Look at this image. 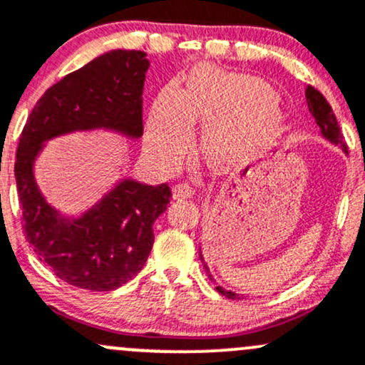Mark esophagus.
<instances>
[{"label":"esophagus","instance_id":"1","mask_svg":"<svg viewBox=\"0 0 365 365\" xmlns=\"http://www.w3.org/2000/svg\"><path fill=\"white\" fill-rule=\"evenodd\" d=\"M194 195V189L189 183H176L173 189V197L175 199H189Z\"/></svg>","mask_w":365,"mask_h":365}]
</instances>
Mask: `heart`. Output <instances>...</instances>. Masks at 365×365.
I'll return each mask as SVG.
<instances>
[{
  "label": "heart",
  "instance_id": "heart-1",
  "mask_svg": "<svg viewBox=\"0 0 365 365\" xmlns=\"http://www.w3.org/2000/svg\"><path fill=\"white\" fill-rule=\"evenodd\" d=\"M282 106L262 78L199 66L178 93L155 98L147 124V149L173 164L190 145V124H204L201 149L218 171L241 168L284 130Z\"/></svg>",
  "mask_w": 365,
  "mask_h": 365
}]
</instances>
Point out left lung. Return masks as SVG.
I'll list each match as a JSON object with an SVG mask.
<instances>
[{"label":"left lung","instance_id":"1","mask_svg":"<svg viewBox=\"0 0 365 365\" xmlns=\"http://www.w3.org/2000/svg\"><path fill=\"white\" fill-rule=\"evenodd\" d=\"M305 97H307V103H308V110L312 112L315 123H317L320 128V135H322L327 142H331L332 145H339L343 152H346V145H345V142H343V135H341V130H339L338 119H336L334 112H332L331 106L327 103V100L324 98V95L320 93L319 90H315V88L308 86L305 90ZM199 256H201V262L204 263V270H206L207 277H210V280H213V282H216V280L213 279V275H211L210 268H207V265H206V262H204V256L201 253V250H199ZM216 291L230 299L241 298L237 293L223 289L222 286H216Z\"/></svg>","mask_w":365,"mask_h":365}]
</instances>
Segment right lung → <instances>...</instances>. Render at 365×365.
<instances>
[{
    "mask_svg": "<svg viewBox=\"0 0 365 365\" xmlns=\"http://www.w3.org/2000/svg\"><path fill=\"white\" fill-rule=\"evenodd\" d=\"M145 51L110 50L45 91L20 135L15 182L24 234L58 279L90 291L121 287L142 270L154 244V222L166 211L168 183L119 180L78 218L50 206L34 178L46 140L72 131L110 130L128 138L143 133Z\"/></svg>",
    "mask_w": 365,
    "mask_h": 365,
    "instance_id": "1",
    "label": "right lung"
}]
</instances>
